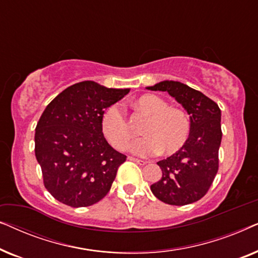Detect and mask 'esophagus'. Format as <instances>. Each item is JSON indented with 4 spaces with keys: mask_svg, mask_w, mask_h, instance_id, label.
<instances>
[{
    "mask_svg": "<svg viewBox=\"0 0 258 258\" xmlns=\"http://www.w3.org/2000/svg\"><path fill=\"white\" fill-rule=\"evenodd\" d=\"M129 160H130V161L136 162V163H139V164H141V165L147 164V162H146V161H143V160H139V158H135V157H129Z\"/></svg>",
    "mask_w": 258,
    "mask_h": 258,
    "instance_id": "34e87169",
    "label": "esophagus"
}]
</instances>
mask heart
I'll return each instance as SVG.
<instances>
[{"label":"heart","mask_w":258,"mask_h":258,"mask_svg":"<svg viewBox=\"0 0 258 258\" xmlns=\"http://www.w3.org/2000/svg\"><path fill=\"white\" fill-rule=\"evenodd\" d=\"M132 108L147 117L141 128V134L146 137L130 146L133 154L148 156L161 151L162 155L170 156L184 147L190 135V119L183 109L168 105L167 101L154 94L134 98ZM101 132L108 143L118 150L126 149L133 139L128 121L116 104L102 115Z\"/></svg>","instance_id":"1"}]
</instances>
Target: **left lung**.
<instances>
[{
    "instance_id": "8db88e82",
    "label": "left lung",
    "mask_w": 258,
    "mask_h": 258,
    "mask_svg": "<svg viewBox=\"0 0 258 258\" xmlns=\"http://www.w3.org/2000/svg\"><path fill=\"white\" fill-rule=\"evenodd\" d=\"M147 89L167 91L190 115V135L177 153L158 161L160 181L150 189L162 202L185 206L202 199L218 170L221 146V109L199 90L177 81H162Z\"/></svg>"
}]
</instances>
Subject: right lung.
Listing matches in <instances>:
<instances>
[{
	"mask_svg": "<svg viewBox=\"0 0 258 258\" xmlns=\"http://www.w3.org/2000/svg\"><path fill=\"white\" fill-rule=\"evenodd\" d=\"M128 93L83 81L63 90L44 109L35 129V156L45 189L61 203L89 207L109 192L126 156L104 139L101 118Z\"/></svg>",
	"mask_w": 258,
	"mask_h": 258,
	"instance_id": "obj_1",
	"label": "right lung"
}]
</instances>
